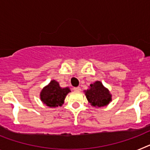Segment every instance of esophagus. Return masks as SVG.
I'll use <instances>...</instances> for the list:
<instances>
[{
  "label": "esophagus",
  "mask_w": 150,
  "mask_h": 150,
  "mask_svg": "<svg viewBox=\"0 0 150 150\" xmlns=\"http://www.w3.org/2000/svg\"><path fill=\"white\" fill-rule=\"evenodd\" d=\"M74 91H81V88H79V87H74Z\"/></svg>",
  "instance_id": "obj_1"
}]
</instances>
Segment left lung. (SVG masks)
<instances>
[{"mask_svg":"<svg viewBox=\"0 0 150 150\" xmlns=\"http://www.w3.org/2000/svg\"><path fill=\"white\" fill-rule=\"evenodd\" d=\"M84 92L88 103L92 107H103L112 101V95L100 81H95L90 84L89 88L85 90Z\"/></svg>","mask_w":150,"mask_h":150,"instance_id":"8db88e82","label":"left lung"}]
</instances>
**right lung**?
I'll return each instance as SVG.
<instances>
[{
  "instance_id": "obj_1",
  "label": "right lung",
  "mask_w": 150,
  "mask_h": 150,
  "mask_svg": "<svg viewBox=\"0 0 150 150\" xmlns=\"http://www.w3.org/2000/svg\"><path fill=\"white\" fill-rule=\"evenodd\" d=\"M71 89L69 87L62 88L59 82L52 79L47 86L43 87L40 93L41 101L50 107H62L64 99Z\"/></svg>"
}]
</instances>
